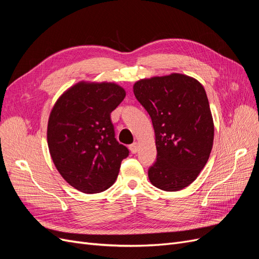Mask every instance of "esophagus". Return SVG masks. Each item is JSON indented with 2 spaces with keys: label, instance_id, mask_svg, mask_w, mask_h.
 <instances>
[{
  "label": "esophagus",
  "instance_id": "34e87169",
  "mask_svg": "<svg viewBox=\"0 0 259 259\" xmlns=\"http://www.w3.org/2000/svg\"><path fill=\"white\" fill-rule=\"evenodd\" d=\"M130 150H131L132 153H137V151H138V144L137 143L132 144L130 146Z\"/></svg>",
  "mask_w": 259,
  "mask_h": 259
}]
</instances>
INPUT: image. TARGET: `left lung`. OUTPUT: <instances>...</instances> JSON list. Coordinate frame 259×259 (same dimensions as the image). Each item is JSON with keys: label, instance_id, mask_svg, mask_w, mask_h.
<instances>
[{"label": "left lung", "instance_id": "left-lung-1", "mask_svg": "<svg viewBox=\"0 0 259 259\" xmlns=\"http://www.w3.org/2000/svg\"><path fill=\"white\" fill-rule=\"evenodd\" d=\"M136 99L151 117L158 155L148 169L150 183L164 191H178L193 183L209 158L214 122L202 84L171 73L139 80Z\"/></svg>", "mask_w": 259, "mask_h": 259}]
</instances>
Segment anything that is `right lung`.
I'll return each instance as SVG.
<instances>
[{
	"instance_id": "1",
	"label": "right lung",
	"mask_w": 259,
	"mask_h": 259,
	"mask_svg": "<svg viewBox=\"0 0 259 259\" xmlns=\"http://www.w3.org/2000/svg\"><path fill=\"white\" fill-rule=\"evenodd\" d=\"M126 93L115 83L79 82L54 105L48 124L52 160L66 182L84 193L110 188L128 149L115 139L110 114Z\"/></svg>"
}]
</instances>
